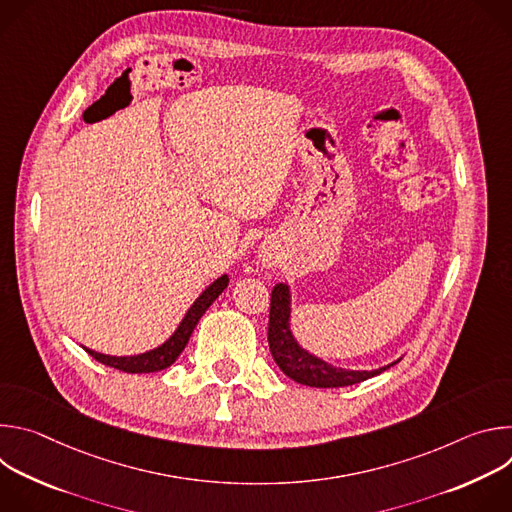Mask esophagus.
<instances>
[{"mask_svg":"<svg viewBox=\"0 0 512 512\" xmlns=\"http://www.w3.org/2000/svg\"><path fill=\"white\" fill-rule=\"evenodd\" d=\"M259 263H261L263 267H273V265L277 263V257H275L271 251H261V253H259Z\"/></svg>","mask_w":512,"mask_h":512,"instance_id":"obj_1","label":"esophagus"}]
</instances>
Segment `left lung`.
<instances>
[{
    "instance_id": "left-lung-1",
    "label": "left lung",
    "mask_w": 512,
    "mask_h": 512,
    "mask_svg": "<svg viewBox=\"0 0 512 512\" xmlns=\"http://www.w3.org/2000/svg\"><path fill=\"white\" fill-rule=\"evenodd\" d=\"M269 350L277 367L285 377L294 379L300 385L318 387V389H334L348 387L360 381L373 379L383 371L391 369L401 358L385 364V367L371 371H352L334 367L328 360L316 356L308 348H304L294 330H291V289L287 281L277 283L271 291V310H269Z\"/></svg>"
}]
</instances>
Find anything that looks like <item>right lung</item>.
<instances>
[{
  "instance_id": "add662e5",
  "label": "right lung",
  "mask_w": 512,
  "mask_h": 512,
  "mask_svg": "<svg viewBox=\"0 0 512 512\" xmlns=\"http://www.w3.org/2000/svg\"><path fill=\"white\" fill-rule=\"evenodd\" d=\"M229 285V275L223 273L221 277H216L202 294L194 300V304L188 308V312L184 314L182 322L178 324V328L172 332V336L168 340H164L160 346L145 350L139 354H131V356H111V354H103L97 350H91L87 346H83L95 360H99L101 364H107V367H113L117 371L123 373H158L162 369H168L170 364L176 362V358L180 356V352L184 350V346L188 344L198 320L202 318V314L210 308V304L223 294Z\"/></svg>"
}]
</instances>
